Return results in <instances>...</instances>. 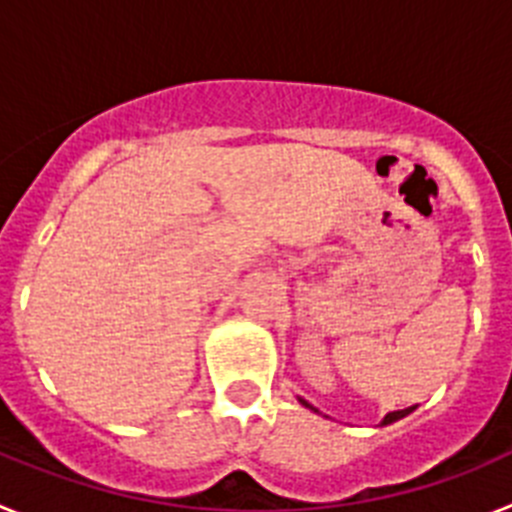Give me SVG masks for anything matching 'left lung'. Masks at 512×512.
I'll return each mask as SVG.
<instances>
[{
	"instance_id": "1",
	"label": "left lung",
	"mask_w": 512,
	"mask_h": 512,
	"mask_svg": "<svg viewBox=\"0 0 512 512\" xmlns=\"http://www.w3.org/2000/svg\"><path fill=\"white\" fill-rule=\"evenodd\" d=\"M297 400H300L302 405H305V408H310V410H315V413H318V408H312V405H310V402H307V400H302V397H297ZM413 410H415V405H413V408H405V410H395V413H387V415H384L382 423H379V425H390V423H395V420L405 418V415H410V413H413Z\"/></svg>"
}]
</instances>
